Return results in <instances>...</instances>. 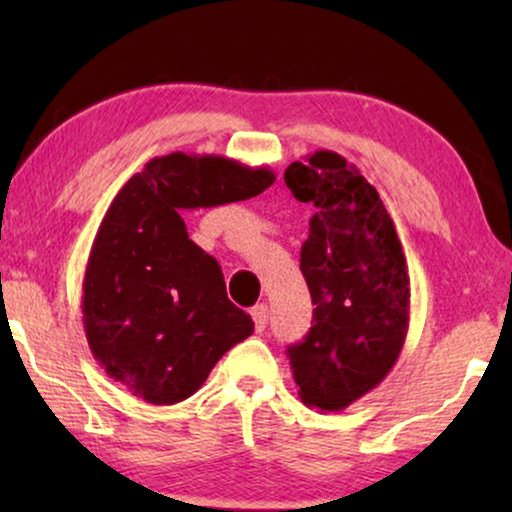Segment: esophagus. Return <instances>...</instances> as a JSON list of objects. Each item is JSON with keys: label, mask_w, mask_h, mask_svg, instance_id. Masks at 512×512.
Segmentation results:
<instances>
[{"label": "esophagus", "mask_w": 512, "mask_h": 512, "mask_svg": "<svg viewBox=\"0 0 512 512\" xmlns=\"http://www.w3.org/2000/svg\"><path fill=\"white\" fill-rule=\"evenodd\" d=\"M251 319H254L256 331L263 333L265 326H268V305H256L254 310H251Z\"/></svg>", "instance_id": "1"}]
</instances>
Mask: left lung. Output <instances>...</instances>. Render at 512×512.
Returning a JSON list of instances; mask_svg holds the SVG:
<instances>
[{
    "instance_id": "obj_1",
    "label": "left lung",
    "mask_w": 512,
    "mask_h": 512,
    "mask_svg": "<svg viewBox=\"0 0 512 512\" xmlns=\"http://www.w3.org/2000/svg\"><path fill=\"white\" fill-rule=\"evenodd\" d=\"M284 181L317 209L300 249L314 326L289 347V363L303 403L338 412L375 389L401 356L408 265L380 195L340 153L314 151L286 167Z\"/></svg>"
}]
</instances>
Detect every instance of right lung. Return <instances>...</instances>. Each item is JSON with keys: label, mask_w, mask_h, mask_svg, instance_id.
<instances>
[{"label": "right lung", "mask_w": 512, "mask_h": 512, "mask_svg": "<svg viewBox=\"0 0 512 512\" xmlns=\"http://www.w3.org/2000/svg\"><path fill=\"white\" fill-rule=\"evenodd\" d=\"M270 167L223 156L151 158L116 193L83 275V328L111 380L151 405L193 396L216 361L254 333L228 300L221 265L188 240L181 214L249 200Z\"/></svg>", "instance_id": "add662e5"}]
</instances>
